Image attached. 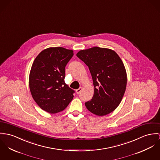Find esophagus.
<instances>
[{
    "mask_svg": "<svg viewBox=\"0 0 160 160\" xmlns=\"http://www.w3.org/2000/svg\"><path fill=\"white\" fill-rule=\"evenodd\" d=\"M82 89H83V88H82V87H80V88H79L78 89H76V92H77V94H80V92H81V91H82Z\"/></svg>",
    "mask_w": 160,
    "mask_h": 160,
    "instance_id": "1",
    "label": "esophagus"
}]
</instances>
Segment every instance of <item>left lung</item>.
<instances>
[{
  "label": "left lung",
  "mask_w": 160,
  "mask_h": 160,
  "mask_svg": "<svg viewBox=\"0 0 160 160\" xmlns=\"http://www.w3.org/2000/svg\"><path fill=\"white\" fill-rule=\"evenodd\" d=\"M77 56L88 66L94 92L85 102L87 109L102 116L114 110L120 104L127 86V72L123 62L114 50L94 47L80 50Z\"/></svg>",
  "instance_id": "left-lung-1"
}]
</instances>
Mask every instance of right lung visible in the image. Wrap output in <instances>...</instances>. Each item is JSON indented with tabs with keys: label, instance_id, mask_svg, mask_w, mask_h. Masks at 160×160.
I'll use <instances>...</instances> for the list:
<instances>
[{
	"label": "right lung",
	"instance_id": "right-lung-1",
	"mask_svg": "<svg viewBox=\"0 0 160 160\" xmlns=\"http://www.w3.org/2000/svg\"><path fill=\"white\" fill-rule=\"evenodd\" d=\"M62 47L41 51L29 75L31 94L38 105L51 114L64 110L73 99L74 91L64 82L65 67L74 55Z\"/></svg>",
	"mask_w": 160,
	"mask_h": 160
}]
</instances>
